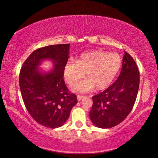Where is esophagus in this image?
<instances>
[{
  "instance_id": "esophagus-1",
  "label": "esophagus",
  "mask_w": 158,
  "mask_h": 158,
  "mask_svg": "<svg viewBox=\"0 0 158 158\" xmlns=\"http://www.w3.org/2000/svg\"><path fill=\"white\" fill-rule=\"evenodd\" d=\"M84 98V95H77V100L78 101L81 100Z\"/></svg>"
}]
</instances>
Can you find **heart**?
<instances>
[{"label": "heart", "mask_w": 158, "mask_h": 158, "mask_svg": "<svg viewBox=\"0 0 158 158\" xmlns=\"http://www.w3.org/2000/svg\"><path fill=\"white\" fill-rule=\"evenodd\" d=\"M122 66L121 56L101 50L81 53L76 62L69 60L63 68L65 82L73 85L84 77L86 79L75 85L73 90L85 93L95 89L105 90L111 84Z\"/></svg>", "instance_id": "b5f03b06"}]
</instances>
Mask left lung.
Returning <instances> with one entry per match:
<instances>
[{"label": "left lung", "mask_w": 158, "mask_h": 158, "mask_svg": "<svg viewBox=\"0 0 158 158\" xmlns=\"http://www.w3.org/2000/svg\"><path fill=\"white\" fill-rule=\"evenodd\" d=\"M139 81L137 64L125 52L116 81L102 93L93 96V106L89 113L93 123L100 128H110L124 121L135 105Z\"/></svg>", "instance_id": "left-lung-1"}]
</instances>
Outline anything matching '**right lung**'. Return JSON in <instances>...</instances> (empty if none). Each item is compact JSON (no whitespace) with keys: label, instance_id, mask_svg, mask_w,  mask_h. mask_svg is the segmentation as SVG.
I'll use <instances>...</instances> for the list:
<instances>
[{"label":"right lung","instance_id":"right-lung-1","mask_svg":"<svg viewBox=\"0 0 158 158\" xmlns=\"http://www.w3.org/2000/svg\"><path fill=\"white\" fill-rule=\"evenodd\" d=\"M69 44L39 48L23 63L19 86L26 108L32 118L44 127L62 126L77 103L63 79V68L69 58ZM52 60L55 69L41 73L37 68L43 60Z\"/></svg>","mask_w":158,"mask_h":158}]
</instances>
